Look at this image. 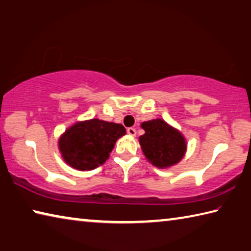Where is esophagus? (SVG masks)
<instances>
[{
	"label": "esophagus",
	"mask_w": 251,
	"mask_h": 251,
	"mask_svg": "<svg viewBox=\"0 0 251 251\" xmlns=\"http://www.w3.org/2000/svg\"><path fill=\"white\" fill-rule=\"evenodd\" d=\"M127 134L129 136H135L136 135V129L133 128V127H129V128H127Z\"/></svg>",
	"instance_id": "obj_1"
}]
</instances>
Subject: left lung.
<instances>
[{
    "label": "left lung",
    "instance_id": "8db88e82",
    "mask_svg": "<svg viewBox=\"0 0 251 251\" xmlns=\"http://www.w3.org/2000/svg\"><path fill=\"white\" fill-rule=\"evenodd\" d=\"M141 126L145 134L139 137V144L150 163L158 168L179 163L187 148L185 137L179 130L160 118L144 122Z\"/></svg>",
    "mask_w": 251,
    "mask_h": 251
}]
</instances>
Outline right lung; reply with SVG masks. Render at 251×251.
<instances>
[{"mask_svg": "<svg viewBox=\"0 0 251 251\" xmlns=\"http://www.w3.org/2000/svg\"><path fill=\"white\" fill-rule=\"evenodd\" d=\"M126 134L121 124L93 118L77 122L58 141L63 159L78 171H91L103 165L116 141Z\"/></svg>", "mask_w": 251, "mask_h": 251, "instance_id": "right-lung-1", "label": "right lung"}]
</instances>
